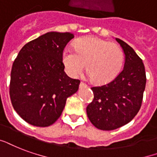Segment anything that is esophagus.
<instances>
[{
    "mask_svg": "<svg viewBox=\"0 0 157 157\" xmlns=\"http://www.w3.org/2000/svg\"><path fill=\"white\" fill-rule=\"evenodd\" d=\"M87 87H88V85H87L86 83H83V82H81V83H80V84H79V88H87Z\"/></svg>",
    "mask_w": 157,
    "mask_h": 157,
    "instance_id": "1",
    "label": "esophagus"
}]
</instances>
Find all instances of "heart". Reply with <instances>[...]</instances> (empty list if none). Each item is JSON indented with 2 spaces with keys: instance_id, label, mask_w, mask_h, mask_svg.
<instances>
[{
  "instance_id": "obj_1",
  "label": "heart",
  "mask_w": 157,
  "mask_h": 157,
  "mask_svg": "<svg viewBox=\"0 0 157 157\" xmlns=\"http://www.w3.org/2000/svg\"><path fill=\"white\" fill-rule=\"evenodd\" d=\"M68 74L77 77L87 69L93 82L108 83L120 74L124 63L121 47L98 37H84L74 44V50L64 49L62 56Z\"/></svg>"
}]
</instances>
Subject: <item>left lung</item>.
I'll list each match as a JSON object with an SVG mask.
<instances>
[{"label":"left lung","instance_id":"1","mask_svg":"<svg viewBox=\"0 0 157 157\" xmlns=\"http://www.w3.org/2000/svg\"><path fill=\"white\" fill-rule=\"evenodd\" d=\"M116 40L124 52L123 69L107 84L91 88L94 100L86 108L88 119L100 130H114L134 118L141 108L147 82L141 58L126 42Z\"/></svg>","mask_w":157,"mask_h":157}]
</instances>
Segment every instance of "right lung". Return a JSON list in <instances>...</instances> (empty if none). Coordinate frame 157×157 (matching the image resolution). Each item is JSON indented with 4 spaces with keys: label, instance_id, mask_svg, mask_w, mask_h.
I'll return each instance as SVG.
<instances>
[{
    "label": "right lung",
    "instance_id": "1",
    "mask_svg": "<svg viewBox=\"0 0 157 157\" xmlns=\"http://www.w3.org/2000/svg\"><path fill=\"white\" fill-rule=\"evenodd\" d=\"M71 33L48 32L25 44L10 73V97L14 109L35 127H49L62 114L66 100L80 81L64 73L63 50Z\"/></svg>",
    "mask_w": 157,
    "mask_h": 157
}]
</instances>
